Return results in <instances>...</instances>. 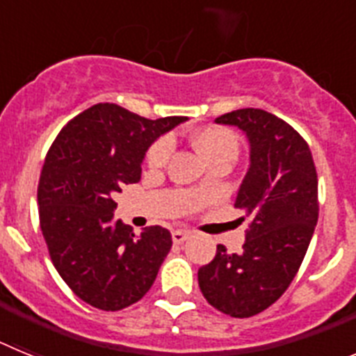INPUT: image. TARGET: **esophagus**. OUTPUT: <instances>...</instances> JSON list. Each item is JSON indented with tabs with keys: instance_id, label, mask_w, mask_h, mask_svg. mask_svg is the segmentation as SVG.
<instances>
[{
	"instance_id": "obj_1",
	"label": "esophagus",
	"mask_w": 356,
	"mask_h": 356,
	"mask_svg": "<svg viewBox=\"0 0 356 356\" xmlns=\"http://www.w3.org/2000/svg\"><path fill=\"white\" fill-rule=\"evenodd\" d=\"M188 232H184V229H176V232H172V242L175 244H181V242H185L188 238Z\"/></svg>"
}]
</instances>
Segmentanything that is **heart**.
<instances>
[{
    "label": "heart",
    "mask_w": 356,
    "mask_h": 356,
    "mask_svg": "<svg viewBox=\"0 0 356 356\" xmlns=\"http://www.w3.org/2000/svg\"><path fill=\"white\" fill-rule=\"evenodd\" d=\"M193 143L197 147L207 162L219 159V156H237L238 139L229 128L225 127H205L193 134ZM175 149V140L171 135H162L151 144L146 151V163L149 169H162L168 165L169 159Z\"/></svg>",
    "instance_id": "heart-1"
}]
</instances>
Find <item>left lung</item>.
<instances>
[{
	"label": "left lung",
	"instance_id": "left-lung-1",
	"mask_svg": "<svg viewBox=\"0 0 356 356\" xmlns=\"http://www.w3.org/2000/svg\"><path fill=\"white\" fill-rule=\"evenodd\" d=\"M216 122L238 127L250 139L251 163L235 209L246 210L251 225L242 253L219 244L197 282L213 308L244 319L278 301L303 262L319 217L317 172L307 140L275 114L241 108Z\"/></svg>",
	"mask_w": 356,
	"mask_h": 356
}]
</instances>
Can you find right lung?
<instances>
[{"instance_id": "add662e5", "label": "right lung", "mask_w": 356, "mask_h": 356, "mask_svg": "<svg viewBox=\"0 0 356 356\" xmlns=\"http://www.w3.org/2000/svg\"><path fill=\"white\" fill-rule=\"evenodd\" d=\"M185 119L151 121L97 103L72 118L49 147L37 188L40 229L58 275L94 308L115 312L143 300L171 250L162 226L137 237L112 221L114 194L140 180L149 144Z\"/></svg>"}]
</instances>
